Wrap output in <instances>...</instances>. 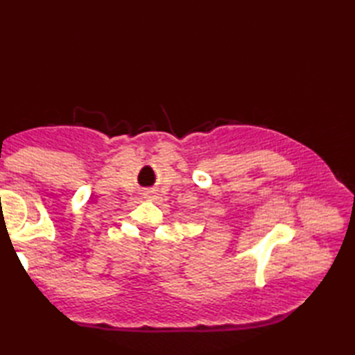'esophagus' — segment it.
Listing matches in <instances>:
<instances>
[{
	"label": "esophagus",
	"instance_id": "1",
	"mask_svg": "<svg viewBox=\"0 0 355 355\" xmlns=\"http://www.w3.org/2000/svg\"><path fill=\"white\" fill-rule=\"evenodd\" d=\"M146 195H148V198H153V200L157 197L154 191H148V192H146Z\"/></svg>",
	"mask_w": 355,
	"mask_h": 355
}]
</instances>
